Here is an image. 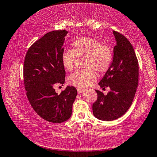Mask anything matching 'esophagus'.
<instances>
[{
  "mask_svg": "<svg viewBox=\"0 0 157 157\" xmlns=\"http://www.w3.org/2000/svg\"><path fill=\"white\" fill-rule=\"evenodd\" d=\"M77 90H78V93H82V91H83V89L81 88H77Z\"/></svg>",
  "mask_w": 157,
  "mask_h": 157,
  "instance_id": "1",
  "label": "esophagus"
}]
</instances>
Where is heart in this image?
<instances>
[{
	"mask_svg": "<svg viewBox=\"0 0 157 157\" xmlns=\"http://www.w3.org/2000/svg\"><path fill=\"white\" fill-rule=\"evenodd\" d=\"M72 45V50H65L62 53V66L67 71H72L78 56L86 58L84 67L86 69L78 70L71 74L69 77L71 84L77 87L88 86L97 78L95 71L103 74L110 69L113 60V53L110 47L89 37L77 39Z\"/></svg>",
	"mask_w": 157,
	"mask_h": 157,
	"instance_id": "heart-1",
	"label": "heart"
}]
</instances>
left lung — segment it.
I'll return each instance as SVG.
<instances>
[{
	"instance_id": "obj_1",
	"label": "left lung",
	"mask_w": 157,
	"mask_h": 157,
	"mask_svg": "<svg viewBox=\"0 0 157 157\" xmlns=\"http://www.w3.org/2000/svg\"><path fill=\"white\" fill-rule=\"evenodd\" d=\"M117 44L114 47L112 64L99 82L101 88L110 87L106 95L99 90L93 104V115L102 121L121 117L129 109L135 98L139 82V64L129 40L121 33L113 31Z\"/></svg>"
}]
</instances>
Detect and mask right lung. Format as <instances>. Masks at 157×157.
<instances>
[{
    "label": "right lung",
    "instance_id": "right-lung-1",
    "mask_svg": "<svg viewBox=\"0 0 157 157\" xmlns=\"http://www.w3.org/2000/svg\"><path fill=\"white\" fill-rule=\"evenodd\" d=\"M66 30L53 31L31 45L25 56L23 67L25 88L31 106L47 121L59 124L69 119L77 95L74 86H67L58 94L56 85L65 81L61 57Z\"/></svg>",
    "mask_w": 157,
    "mask_h": 157
}]
</instances>
